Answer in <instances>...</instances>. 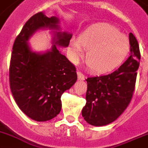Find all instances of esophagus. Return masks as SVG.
<instances>
[{
    "label": "esophagus",
    "instance_id": "obj_1",
    "mask_svg": "<svg viewBox=\"0 0 148 148\" xmlns=\"http://www.w3.org/2000/svg\"><path fill=\"white\" fill-rule=\"evenodd\" d=\"M77 77H78V80H80V81H84L85 79V76L80 71H77Z\"/></svg>",
    "mask_w": 148,
    "mask_h": 148
}]
</instances>
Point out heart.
<instances>
[{
  "label": "heart",
  "mask_w": 148,
  "mask_h": 148,
  "mask_svg": "<svg viewBox=\"0 0 148 148\" xmlns=\"http://www.w3.org/2000/svg\"><path fill=\"white\" fill-rule=\"evenodd\" d=\"M128 38L111 24L101 23L87 28L79 38L71 41V58L77 61L88 51L86 64L95 73H106L121 64L128 54Z\"/></svg>",
  "instance_id": "b5f03b06"
}]
</instances>
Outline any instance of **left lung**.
I'll return each mask as SVG.
<instances>
[{
  "label": "left lung",
  "mask_w": 148,
  "mask_h": 148,
  "mask_svg": "<svg viewBox=\"0 0 148 148\" xmlns=\"http://www.w3.org/2000/svg\"><path fill=\"white\" fill-rule=\"evenodd\" d=\"M131 52L127 60L111 74L86 79L88 90L82 116L93 126H104L114 121L131 100L135 87L140 54L139 45L129 34Z\"/></svg>",
  "instance_id": "left-lung-1"
}]
</instances>
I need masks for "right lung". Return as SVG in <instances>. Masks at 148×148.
Segmentation results:
<instances>
[{
  "mask_svg": "<svg viewBox=\"0 0 148 148\" xmlns=\"http://www.w3.org/2000/svg\"><path fill=\"white\" fill-rule=\"evenodd\" d=\"M51 31L52 45L43 52L28 41L40 29ZM71 34L61 31L60 20L39 12L30 18L15 39L10 59V86L16 103L36 121H47L60 112V97L77 81L76 68L58 47H68Z\"/></svg>",
  "mask_w": 148,
  "mask_h": 148,
  "instance_id": "1",
  "label": "right lung"
}]
</instances>
